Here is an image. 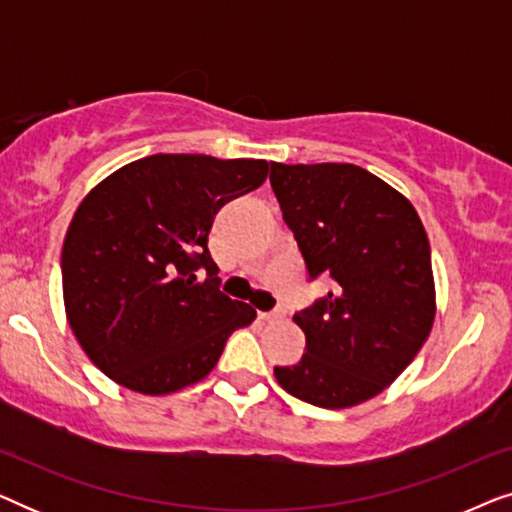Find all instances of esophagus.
I'll use <instances>...</instances> for the list:
<instances>
[{"label":"esophagus","instance_id":"obj_1","mask_svg":"<svg viewBox=\"0 0 512 512\" xmlns=\"http://www.w3.org/2000/svg\"><path fill=\"white\" fill-rule=\"evenodd\" d=\"M258 317H261L263 321H282L286 314H284V310H275V312H261Z\"/></svg>","mask_w":512,"mask_h":512}]
</instances>
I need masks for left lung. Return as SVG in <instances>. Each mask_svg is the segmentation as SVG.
I'll use <instances>...</instances> for the list:
<instances>
[{"instance_id":"left-lung-1","label":"left lung","mask_w":512,"mask_h":512,"mask_svg":"<svg viewBox=\"0 0 512 512\" xmlns=\"http://www.w3.org/2000/svg\"><path fill=\"white\" fill-rule=\"evenodd\" d=\"M270 184L310 277L335 282L293 317L305 354L275 377L300 401L354 408L387 389L429 338V237L412 202L359 165L270 163Z\"/></svg>"}]
</instances>
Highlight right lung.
I'll list each match as a JSON object with an SVG mask.
<instances>
[{"label":"right lung","mask_w":512,"mask_h":512,"mask_svg":"<svg viewBox=\"0 0 512 512\" xmlns=\"http://www.w3.org/2000/svg\"><path fill=\"white\" fill-rule=\"evenodd\" d=\"M268 170V160L156 153L83 198L62 244V298L104 375L137 394H174L205 380L233 331L256 319L219 291L207 237L216 212Z\"/></svg>","instance_id":"1"}]
</instances>
